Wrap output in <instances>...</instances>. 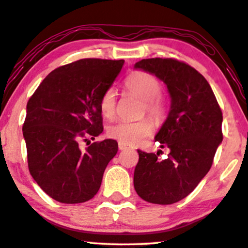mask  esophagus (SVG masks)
<instances>
[{"label":"esophagus","mask_w":248,"mask_h":248,"mask_svg":"<svg viewBox=\"0 0 248 248\" xmlns=\"http://www.w3.org/2000/svg\"><path fill=\"white\" fill-rule=\"evenodd\" d=\"M118 147H119L120 151H125V149H128V148H129L127 145H124V144H121V142H119V144H118Z\"/></svg>","instance_id":"34e87169"}]
</instances>
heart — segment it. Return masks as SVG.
<instances>
[{
  "label": "heart",
  "mask_w": 248,
  "mask_h": 248,
  "mask_svg": "<svg viewBox=\"0 0 248 248\" xmlns=\"http://www.w3.org/2000/svg\"><path fill=\"white\" fill-rule=\"evenodd\" d=\"M124 85L129 93L134 94L141 100V117L147 113L156 124L163 123L166 117L167 109L165 100L160 95L162 84L157 78L147 72L135 71L127 76ZM99 107L102 116L108 120H112L116 116L117 109L116 91L108 89L101 96ZM153 130H154L153 121L148 118H144L134 123L123 121L111 125L108 129V136L124 145L134 146L148 137Z\"/></svg>",
  "instance_id": "heart-1"
}]
</instances>
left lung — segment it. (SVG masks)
<instances>
[{"mask_svg":"<svg viewBox=\"0 0 248 248\" xmlns=\"http://www.w3.org/2000/svg\"><path fill=\"white\" fill-rule=\"evenodd\" d=\"M136 68L155 74L170 95L167 119L156 135L165 159L138 151L134 186L142 200L172 204L187 197L211 169L222 141V112L207 79L186 62L174 58H148Z\"/></svg>","mask_w":248,"mask_h":248,"instance_id":"left-lung-1","label":"left lung"}]
</instances>
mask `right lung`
<instances>
[{
    "label": "right lung",
    "instance_id": "1",
    "mask_svg": "<svg viewBox=\"0 0 248 248\" xmlns=\"http://www.w3.org/2000/svg\"><path fill=\"white\" fill-rule=\"evenodd\" d=\"M124 61L84 58L49 73L28 101L22 130L28 167L41 189L62 203L97 193L104 170L118 152L113 139L92 142L103 131L100 99Z\"/></svg>",
    "mask_w": 248,
    "mask_h": 248
}]
</instances>
